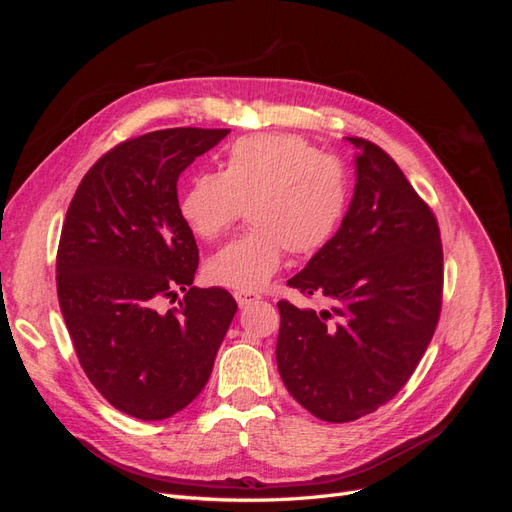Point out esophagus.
<instances>
[{"instance_id": "1", "label": "esophagus", "mask_w": 512, "mask_h": 512, "mask_svg": "<svg viewBox=\"0 0 512 512\" xmlns=\"http://www.w3.org/2000/svg\"><path fill=\"white\" fill-rule=\"evenodd\" d=\"M235 299H237L239 307H247L250 303L258 301L260 297H258V294H254V292H241V290H237V292H235Z\"/></svg>"}]
</instances>
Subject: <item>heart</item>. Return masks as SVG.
<instances>
[{
  "label": "heart",
  "instance_id": "heart-1",
  "mask_svg": "<svg viewBox=\"0 0 512 512\" xmlns=\"http://www.w3.org/2000/svg\"><path fill=\"white\" fill-rule=\"evenodd\" d=\"M346 164L297 134L237 138L222 173L198 170L179 196V215L192 235L215 241L243 209L252 228L205 265L211 282L256 292L282 267L286 250L314 254L342 226L350 205Z\"/></svg>",
  "mask_w": 512,
  "mask_h": 512
}]
</instances>
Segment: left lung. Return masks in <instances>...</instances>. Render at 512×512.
<instances>
[{
	"mask_svg": "<svg viewBox=\"0 0 512 512\" xmlns=\"http://www.w3.org/2000/svg\"><path fill=\"white\" fill-rule=\"evenodd\" d=\"M348 141L359 156L342 228L286 282L327 307L277 303V369L327 423L356 421L404 389L436 333L444 286L436 215L389 153Z\"/></svg>",
	"mask_w": 512,
	"mask_h": 512,
	"instance_id": "1",
	"label": "left lung"
}]
</instances>
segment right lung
Masks as SVG:
<instances>
[{
    "mask_svg": "<svg viewBox=\"0 0 512 512\" xmlns=\"http://www.w3.org/2000/svg\"><path fill=\"white\" fill-rule=\"evenodd\" d=\"M230 130L128 138L87 170L57 247V299L79 363L123 414L162 421L205 389L237 312L224 288H194L198 245L177 181ZM184 299L168 313L164 298Z\"/></svg>",
    "mask_w": 512,
    "mask_h": 512,
    "instance_id": "add662e5",
    "label": "right lung"
}]
</instances>
